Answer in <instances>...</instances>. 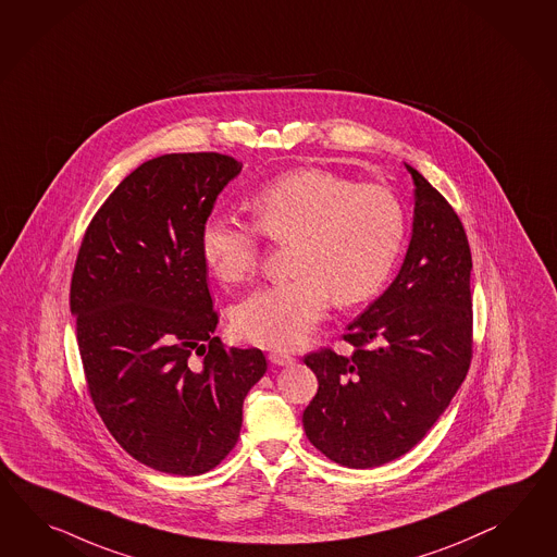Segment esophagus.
Masks as SVG:
<instances>
[{
    "mask_svg": "<svg viewBox=\"0 0 557 557\" xmlns=\"http://www.w3.org/2000/svg\"><path fill=\"white\" fill-rule=\"evenodd\" d=\"M270 362L275 367H292L296 362V358L292 354L282 352V350H273L270 352Z\"/></svg>",
    "mask_w": 557,
    "mask_h": 557,
    "instance_id": "obj_1",
    "label": "esophagus"
}]
</instances>
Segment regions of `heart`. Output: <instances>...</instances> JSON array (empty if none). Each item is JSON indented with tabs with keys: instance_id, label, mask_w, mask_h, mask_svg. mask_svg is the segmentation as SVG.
<instances>
[{
	"instance_id": "obj_1",
	"label": "heart",
	"mask_w": 557,
	"mask_h": 557,
	"mask_svg": "<svg viewBox=\"0 0 557 557\" xmlns=\"http://www.w3.org/2000/svg\"><path fill=\"white\" fill-rule=\"evenodd\" d=\"M256 225L227 213L207 218L201 256L221 282L239 284L259 265L261 237L292 245V280L259 287L235 308L233 326L263 348L304 344L324 320L330 299L350 308L374 298L405 242V211L393 190L356 183L326 169H296L251 197Z\"/></svg>"
}]
</instances>
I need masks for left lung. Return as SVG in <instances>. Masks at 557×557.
I'll return each instance as SVG.
<instances>
[{
	"label": "left lung",
	"mask_w": 557,
	"mask_h": 557,
	"mask_svg": "<svg viewBox=\"0 0 557 557\" xmlns=\"http://www.w3.org/2000/svg\"><path fill=\"white\" fill-rule=\"evenodd\" d=\"M414 219L403 268L344 339L350 356H304L318 393L304 431L330 461L370 469L403 457L431 431L471 367V249L447 199L407 164Z\"/></svg>",
	"instance_id": "left-lung-1"
}]
</instances>
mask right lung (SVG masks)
Segmentation results:
<instances>
[{
    "instance_id": "1",
    "label": "right lung",
    "mask_w": 557,
    "mask_h": 557,
    "mask_svg": "<svg viewBox=\"0 0 557 557\" xmlns=\"http://www.w3.org/2000/svg\"><path fill=\"white\" fill-rule=\"evenodd\" d=\"M242 163L173 152L140 164L96 211L70 285L88 393L116 443L169 475H201L235 447L258 348H225L201 230ZM195 355H201L197 363Z\"/></svg>"
}]
</instances>
